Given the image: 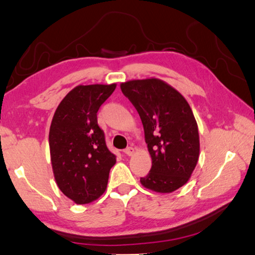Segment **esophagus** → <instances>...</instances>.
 <instances>
[{"label":"esophagus","mask_w":255,"mask_h":255,"mask_svg":"<svg viewBox=\"0 0 255 255\" xmlns=\"http://www.w3.org/2000/svg\"><path fill=\"white\" fill-rule=\"evenodd\" d=\"M134 152H135V150H134V148H132V146H128V148L124 150V153L128 155V157H131V155L134 154Z\"/></svg>","instance_id":"1"}]
</instances>
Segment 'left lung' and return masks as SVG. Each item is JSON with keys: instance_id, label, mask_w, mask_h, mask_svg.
Returning a JSON list of instances; mask_svg holds the SVG:
<instances>
[{"instance_id": "left-lung-1", "label": "left lung", "mask_w": 255, "mask_h": 255, "mask_svg": "<svg viewBox=\"0 0 255 255\" xmlns=\"http://www.w3.org/2000/svg\"><path fill=\"white\" fill-rule=\"evenodd\" d=\"M121 89L140 115L152 167L140 181L157 193L184 186L199 157L198 127L185 97L157 78L130 80Z\"/></svg>"}]
</instances>
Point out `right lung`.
I'll return each mask as SVG.
<instances>
[{"mask_svg":"<svg viewBox=\"0 0 255 255\" xmlns=\"http://www.w3.org/2000/svg\"><path fill=\"white\" fill-rule=\"evenodd\" d=\"M115 87L79 85L53 115L49 131L53 175L59 189L76 204H88L104 193L116 162L97 123V112Z\"/></svg>","mask_w":255,"mask_h":255,"instance_id":"1","label":"right lung"}]
</instances>
